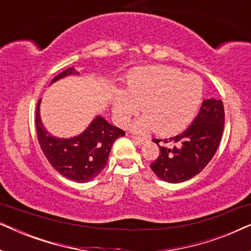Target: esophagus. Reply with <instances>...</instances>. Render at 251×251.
<instances>
[{
    "mask_svg": "<svg viewBox=\"0 0 251 251\" xmlns=\"http://www.w3.org/2000/svg\"><path fill=\"white\" fill-rule=\"evenodd\" d=\"M132 139L135 140V142L137 144H139V145H142V144H144L146 142V138H144V137H138V136H135L132 135Z\"/></svg>",
    "mask_w": 251,
    "mask_h": 251,
    "instance_id": "1",
    "label": "esophagus"
}]
</instances>
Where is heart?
<instances>
[{"mask_svg": "<svg viewBox=\"0 0 251 251\" xmlns=\"http://www.w3.org/2000/svg\"><path fill=\"white\" fill-rule=\"evenodd\" d=\"M203 96V82L170 66H153L133 71L126 81V92L116 90L113 101L115 118L121 125L137 112L144 114L135 123L138 131L154 129L159 135H173L186 128Z\"/></svg>", "mask_w": 251, "mask_h": 251, "instance_id": "1", "label": "heart"}]
</instances>
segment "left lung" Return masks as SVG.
<instances>
[{
  "mask_svg": "<svg viewBox=\"0 0 251 251\" xmlns=\"http://www.w3.org/2000/svg\"><path fill=\"white\" fill-rule=\"evenodd\" d=\"M225 112L222 100L205 99L193 123L179 135L153 139L160 154L151 168L160 179L168 183L188 180L210 162L221 143L224 130Z\"/></svg>",
  "mask_w": 251,
  "mask_h": 251,
  "instance_id": "left-lung-1",
  "label": "left lung"
}]
</instances>
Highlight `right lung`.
I'll return each mask as SVG.
<instances>
[{
	"label": "right lung",
	"mask_w": 251,
	"mask_h": 251,
	"mask_svg": "<svg viewBox=\"0 0 251 251\" xmlns=\"http://www.w3.org/2000/svg\"><path fill=\"white\" fill-rule=\"evenodd\" d=\"M76 73L67 68L52 82ZM35 125L41 150L49 163L61 176L77 183H87L97 177L107 163L109 152L116 138L126 135L101 116H97L81 135L70 139L54 138L48 133L40 119V100L37 102Z\"/></svg>",
	"instance_id": "obj_1"
}]
</instances>
